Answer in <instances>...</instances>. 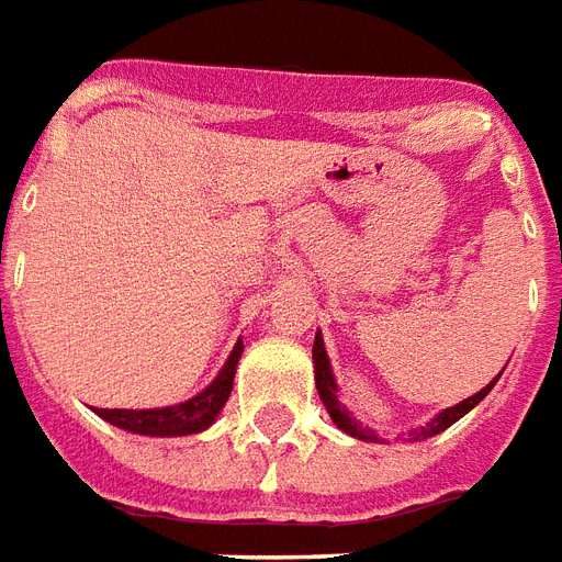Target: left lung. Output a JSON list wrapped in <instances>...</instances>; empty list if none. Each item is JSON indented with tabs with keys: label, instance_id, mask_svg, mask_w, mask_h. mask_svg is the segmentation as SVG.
I'll return each instance as SVG.
<instances>
[{
	"label": "left lung",
	"instance_id": "obj_1",
	"mask_svg": "<svg viewBox=\"0 0 562 562\" xmlns=\"http://www.w3.org/2000/svg\"><path fill=\"white\" fill-rule=\"evenodd\" d=\"M505 371V368H502ZM313 374H316V392L318 397H322V403H325L327 415H330V420H334L339 429H342L345 435H351V438H359V441H374V443H385L380 435L374 432V429H368V426H362L357 420V417L345 408V403L339 401V385H336V376H334V368H330V359H327V351H325V339H322V334L316 330V342H313ZM499 376L496 374L491 380V383L484 385L482 392H475L473 397H467V401L456 403V406L443 408V412H438V415L429 420V424L417 426V429H408V441H424V438H432V435L443 432L447 426H452L456 420H461V417L470 412V408H475L479 403L491 394V389L496 383H499Z\"/></svg>",
	"mask_w": 562,
	"mask_h": 562
}]
</instances>
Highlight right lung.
<instances>
[{
	"label": "right lung",
	"instance_id": "add662e5",
	"mask_svg": "<svg viewBox=\"0 0 562 562\" xmlns=\"http://www.w3.org/2000/svg\"><path fill=\"white\" fill-rule=\"evenodd\" d=\"M240 353H244V339H237L226 366L220 368V374L191 401L161 408H95V415L103 417L106 424L124 429V432L147 435V438H179V435L203 432L217 420V415L226 406L232 385H235Z\"/></svg>",
	"mask_w": 562,
	"mask_h": 562
}]
</instances>
